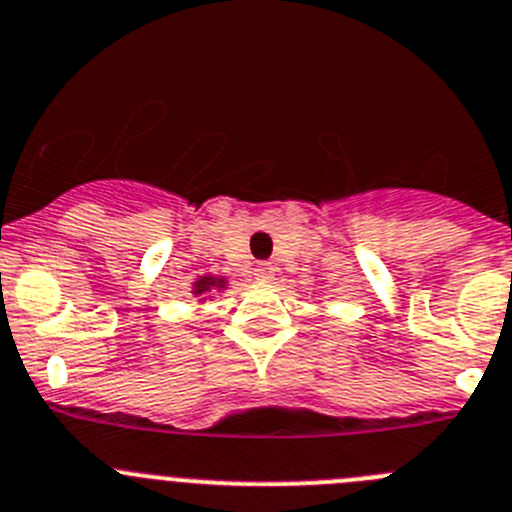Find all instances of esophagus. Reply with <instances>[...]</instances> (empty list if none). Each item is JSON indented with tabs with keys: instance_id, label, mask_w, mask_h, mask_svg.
I'll list each match as a JSON object with an SVG mask.
<instances>
[{
	"instance_id": "obj_1",
	"label": "esophagus",
	"mask_w": 512,
	"mask_h": 512,
	"mask_svg": "<svg viewBox=\"0 0 512 512\" xmlns=\"http://www.w3.org/2000/svg\"><path fill=\"white\" fill-rule=\"evenodd\" d=\"M253 274H256V279H259V281H271V279H274L276 269L269 264V261H261V264H256Z\"/></svg>"
}]
</instances>
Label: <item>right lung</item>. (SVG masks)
Returning <instances> with one entry per match:
<instances>
[{"label":"right lung","instance_id":"1","mask_svg":"<svg viewBox=\"0 0 512 512\" xmlns=\"http://www.w3.org/2000/svg\"><path fill=\"white\" fill-rule=\"evenodd\" d=\"M225 281L218 279V276H203V279L195 281V287H192V294L195 297H205L208 292H213V289H223Z\"/></svg>","mask_w":512,"mask_h":512}]
</instances>
